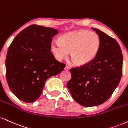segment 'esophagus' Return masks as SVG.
<instances>
[{"mask_svg": "<svg viewBox=\"0 0 128 128\" xmlns=\"http://www.w3.org/2000/svg\"><path fill=\"white\" fill-rule=\"evenodd\" d=\"M70 67H68V66H66L65 68H64V70H66V71H68L69 70H70Z\"/></svg>", "mask_w": 128, "mask_h": 128, "instance_id": "34e87169", "label": "esophagus"}]
</instances>
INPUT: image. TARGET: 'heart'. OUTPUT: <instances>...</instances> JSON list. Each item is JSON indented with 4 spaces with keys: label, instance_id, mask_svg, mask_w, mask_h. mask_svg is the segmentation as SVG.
Listing matches in <instances>:
<instances>
[{
    "label": "heart",
    "instance_id": "b5f03b06",
    "mask_svg": "<svg viewBox=\"0 0 128 128\" xmlns=\"http://www.w3.org/2000/svg\"><path fill=\"white\" fill-rule=\"evenodd\" d=\"M101 46V38L97 33L80 30L66 33L60 36L59 40L52 41L50 48L58 60L67 58L70 51L73 62L85 66L97 56Z\"/></svg>",
    "mask_w": 128,
    "mask_h": 128
}]
</instances>
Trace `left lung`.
Returning a JSON list of instances; mask_svg holds the SVG:
<instances>
[{
  "mask_svg": "<svg viewBox=\"0 0 128 128\" xmlns=\"http://www.w3.org/2000/svg\"><path fill=\"white\" fill-rule=\"evenodd\" d=\"M92 29L101 38L100 51L88 64L70 69L72 78L67 84L74 100L84 107L105 102L119 84L122 74L123 55L118 42L102 31Z\"/></svg>",
  "mask_w": 128,
  "mask_h": 128,
  "instance_id": "left-lung-1",
  "label": "left lung"
}]
</instances>
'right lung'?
<instances>
[{
    "label": "right lung",
    "mask_w": 128,
    "mask_h": 128,
    "mask_svg": "<svg viewBox=\"0 0 128 128\" xmlns=\"http://www.w3.org/2000/svg\"><path fill=\"white\" fill-rule=\"evenodd\" d=\"M56 29L32 24L17 34L9 47L6 73L12 93L26 102L40 97L46 81L60 74L66 65L55 59L50 50Z\"/></svg>",
    "instance_id": "1"
}]
</instances>
